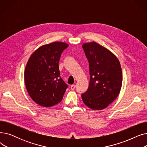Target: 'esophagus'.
Here are the masks:
<instances>
[{
    "label": "esophagus",
    "mask_w": 147,
    "mask_h": 147,
    "mask_svg": "<svg viewBox=\"0 0 147 147\" xmlns=\"http://www.w3.org/2000/svg\"><path fill=\"white\" fill-rule=\"evenodd\" d=\"M76 88V86L74 85V84H72V85H71V90H74Z\"/></svg>",
    "instance_id": "34e87169"
}]
</instances>
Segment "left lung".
I'll use <instances>...</instances> for the list:
<instances>
[{
  "label": "left lung",
  "mask_w": 147,
  "mask_h": 147,
  "mask_svg": "<svg viewBox=\"0 0 147 147\" xmlns=\"http://www.w3.org/2000/svg\"><path fill=\"white\" fill-rule=\"evenodd\" d=\"M82 48L89 62L90 82L82 98L90 109L101 110L120 93L123 79L121 65L113 53L96 42L84 43Z\"/></svg>",
  "instance_id": "1"
}]
</instances>
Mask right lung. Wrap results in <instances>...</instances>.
I'll return each mask as SVG.
<instances>
[{"instance_id": "obj_1", "label": "right lung", "mask_w": 147, "mask_h": 147, "mask_svg": "<svg viewBox=\"0 0 147 147\" xmlns=\"http://www.w3.org/2000/svg\"><path fill=\"white\" fill-rule=\"evenodd\" d=\"M68 45L55 42L38 48L29 58L24 71L28 93L40 106L50 107L61 101L68 88L62 79L59 61Z\"/></svg>"}]
</instances>
